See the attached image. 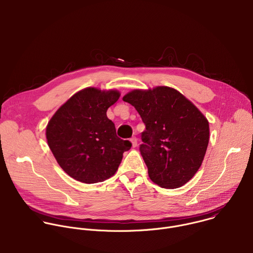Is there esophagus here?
<instances>
[{
	"instance_id": "1",
	"label": "esophagus",
	"mask_w": 253,
	"mask_h": 253,
	"mask_svg": "<svg viewBox=\"0 0 253 253\" xmlns=\"http://www.w3.org/2000/svg\"><path fill=\"white\" fill-rule=\"evenodd\" d=\"M131 143H132V146L133 147H136L137 146V143H138V139L136 137H132L131 138Z\"/></svg>"
}]
</instances>
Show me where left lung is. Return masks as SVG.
<instances>
[{
  "label": "left lung",
  "instance_id": "obj_1",
  "mask_svg": "<svg viewBox=\"0 0 253 253\" xmlns=\"http://www.w3.org/2000/svg\"><path fill=\"white\" fill-rule=\"evenodd\" d=\"M130 103L145 124L140 152L151 181L164 189H177L198 172L210 140L204 114L178 90L158 86L133 90Z\"/></svg>",
  "mask_w": 253,
  "mask_h": 253
}]
</instances>
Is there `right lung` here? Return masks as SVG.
<instances>
[{
  "mask_svg": "<svg viewBox=\"0 0 253 253\" xmlns=\"http://www.w3.org/2000/svg\"><path fill=\"white\" fill-rule=\"evenodd\" d=\"M120 97L117 90L82 89L71 96L46 126L49 149L62 170L85 184L112 177L132 144L116 135L107 109Z\"/></svg>",
  "mask_w": 253,
  "mask_h": 253,
  "instance_id": "add662e5",
  "label": "right lung"
}]
</instances>
